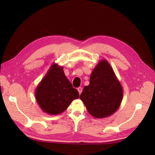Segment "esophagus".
Returning a JSON list of instances; mask_svg holds the SVG:
<instances>
[{"label": "esophagus", "mask_w": 155, "mask_h": 155, "mask_svg": "<svg viewBox=\"0 0 155 155\" xmlns=\"http://www.w3.org/2000/svg\"><path fill=\"white\" fill-rule=\"evenodd\" d=\"M77 90H78V93H79V94H81V93H82V91H83V88H82V87H78V88H77Z\"/></svg>", "instance_id": "34e87169"}]
</instances>
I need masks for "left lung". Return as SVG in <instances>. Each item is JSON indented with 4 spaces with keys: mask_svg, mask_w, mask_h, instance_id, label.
Listing matches in <instances>:
<instances>
[{
    "mask_svg": "<svg viewBox=\"0 0 155 155\" xmlns=\"http://www.w3.org/2000/svg\"><path fill=\"white\" fill-rule=\"evenodd\" d=\"M123 97V87L113 68L103 59L93 70L90 83L84 87L80 98L91 116L103 118L118 110Z\"/></svg>",
    "mask_w": 155,
    "mask_h": 155,
    "instance_id": "8db88e82",
    "label": "left lung"
}]
</instances>
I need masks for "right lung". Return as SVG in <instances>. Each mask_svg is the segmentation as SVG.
Wrapping results in <instances>:
<instances>
[{"label": "right lung", "mask_w": 155, "mask_h": 155, "mask_svg": "<svg viewBox=\"0 0 155 155\" xmlns=\"http://www.w3.org/2000/svg\"><path fill=\"white\" fill-rule=\"evenodd\" d=\"M79 97L64 74L63 67L54 62L35 88V98L45 113L57 115L68 107L71 102Z\"/></svg>", "instance_id": "add662e5"}]
</instances>
